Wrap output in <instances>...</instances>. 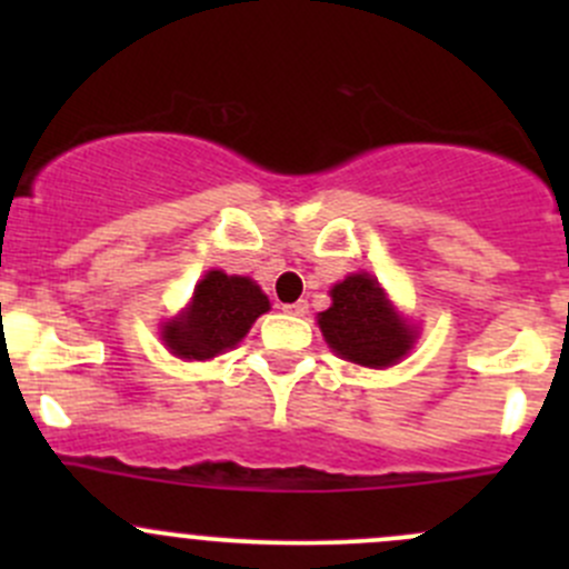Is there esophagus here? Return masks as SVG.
Listing matches in <instances>:
<instances>
[{
    "label": "esophagus",
    "mask_w": 569,
    "mask_h": 569,
    "mask_svg": "<svg viewBox=\"0 0 569 569\" xmlns=\"http://www.w3.org/2000/svg\"><path fill=\"white\" fill-rule=\"evenodd\" d=\"M283 313H289V317H306V313H308V302L306 300L289 302V306H283Z\"/></svg>",
    "instance_id": "obj_1"
}]
</instances>
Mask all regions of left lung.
Instances as JSON below:
<instances>
[{"label": "left lung", "mask_w": 569, "mask_h": 569, "mask_svg": "<svg viewBox=\"0 0 569 569\" xmlns=\"http://www.w3.org/2000/svg\"><path fill=\"white\" fill-rule=\"evenodd\" d=\"M330 297L332 306L319 313V327L332 352L369 369H386L405 358L416 330L396 317L371 274H349L332 286Z\"/></svg>", "instance_id": "obj_1"}]
</instances>
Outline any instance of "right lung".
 I'll return each mask as SVG.
<instances>
[{"label": "right lung", "mask_w": 569, "mask_h": 569, "mask_svg": "<svg viewBox=\"0 0 569 569\" xmlns=\"http://www.w3.org/2000/svg\"><path fill=\"white\" fill-rule=\"evenodd\" d=\"M269 311V300L250 278L211 269L198 286L181 317L162 330L173 355L187 360H206L231 349L248 336L250 325Z\"/></svg>", "instance_id": "obj_1"}]
</instances>
